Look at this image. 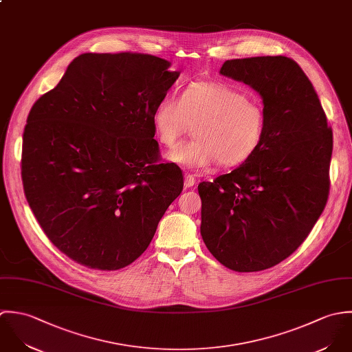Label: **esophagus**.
<instances>
[{
  "label": "esophagus",
  "mask_w": 352,
  "mask_h": 352,
  "mask_svg": "<svg viewBox=\"0 0 352 352\" xmlns=\"http://www.w3.org/2000/svg\"><path fill=\"white\" fill-rule=\"evenodd\" d=\"M196 184V178L193 174H186L185 175V188H192Z\"/></svg>",
  "instance_id": "esophagus-1"
}]
</instances>
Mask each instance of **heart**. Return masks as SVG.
I'll list each match as a JSON object with an SVG mask.
<instances>
[{
    "label": "heart",
    "mask_w": 352,
    "mask_h": 352,
    "mask_svg": "<svg viewBox=\"0 0 352 352\" xmlns=\"http://www.w3.org/2000/svg\"><path fill=\"white\" fill-rule=\"evenodd\" d=\"M157 141L173 148L195 125L196 139L177 146L168 157L188 168L239 166L265 136L264 104L226 82H195L181 96H163L152 111Z\"/></svg>",
    "instance_id": "b5f03b06"
}]
</instances>
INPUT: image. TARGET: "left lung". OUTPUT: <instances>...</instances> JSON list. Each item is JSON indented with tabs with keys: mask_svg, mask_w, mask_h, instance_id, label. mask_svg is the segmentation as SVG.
Listing matches in <instances>:
<instances>
[{
	"mask_svg": "<svg viewBox=\"0 0 352 352\" xmlns=\"http://www.w3.org/2000/svg\"><path fill=\"white\" fill-rule=\"evenodd\" d=\"M223 76L256 89L267 129L238 168L201 182V236L236 272L275 267L307 238L329 196L333 135L300 67L284 56L226 61Z\"/></svg>",
	"mask_w": 352,
	"mask_h": 352,
	"instance_id": "obj_1",
	"label": "left lung"
}]
</instances>
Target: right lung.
I'll return each mask as SVG.
<instances>
[{"mask_svg": "<svg viewBox=\"0 0 352 352\" xmlns=\"http://www.w3.org/2000/svg\"><path fill=\"white\" fill-rule=\"evenodd\" d=\"M141 53L76 57L32 106L23 135L25 199L52 243L77 264L117 271L146 250L184 189L162 163L152 111L179 72Z\"/></svg>", "mask_w": 352, "mask_h": 352, "instance_id": "obj_1", "label": "right lung"}]
</instances>
